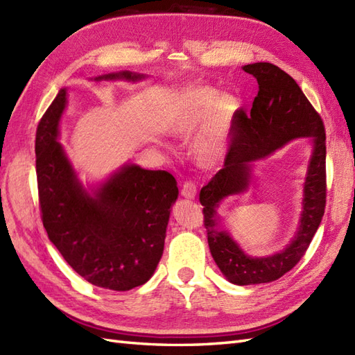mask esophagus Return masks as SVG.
I'll return each mask as SVG.
<instances>
[{"label":"esophagus","instance_id":"34e87169","mask_svg":"<svg viewBox=\"0 0 355 355\" xmlns=\"http://www.w3.org/2000/svg\"><path fill=\"white\" fill-rule=\"evenodd\" d=\"M180 194H182L185 198H189V200H191V198H194L197 194L196 184L191 182V180H189V182H185L182 185V189H180Z\"/></svg>","mask_w":355,"mask_h":355}]
</instances>
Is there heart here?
<instances>
[{"mask_svg": "<svg viewBox=\"0 0 355 355\" xmlns=\"http://www.w3.org/2000/svg\"><path fill=\"white\" fill-rule=\"evenodd\" d=\"M239 110L233 96H221L212 87H196L180 92L171 101L167 117V129L178 138H191L211 123L194 143L196 159L205 167L220 164L229 152L230 122Z\"/></svg>", "mask_w": 355, "mask_h": 355, "instance_id": "heart-1", "label": "heart"}]
</instances>
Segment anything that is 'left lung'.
Masks as SVG:
<instances>
[{
	"mask_svg": "<svg viewBox=\"0 0 355 355\" xmlns=\"http://www.w3.org/2000/svg\"><path fill=\"white\" fill-rule=\"evenodd\" d=\"M243 71L256 78L257 96L250 114L239 112L235 120L224 167L200 191L211 254L224 277L238 286L274 282L300 262L321 224L327 197L325 129L321 116L295 80L280 67L253 63L243 66ZM297 137L311 138L313 155L303 184V211L296 235L277 254L248 257L220 227L216 212L219 203L246 191L252 177V162L269 156Z\"/></svg>",
	"mask_w": 355,
	"mask_h": 355,
	"instance_id": "1",
	"label": "left lung"
}]
</instances>
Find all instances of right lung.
<instances>
[{"mask_svg": "<svg viewBox=\"0 0 355 355\" xmlns=\"http://www.w3.org/2000/svg\"><path fill=\"white\" fill-rule=\"evenodd\" d=\"M148 78L122 71L92 81ZM67 89L58 92L36 132V173L42 221L64 261L89 283L129 291L148 282L164 252L179 189L168 171L125 164L101 184L85 187L58 141Z\"/></svg>", "mask_w": 355, "mask_h": 355, "instance_id": "add662e5", "label": "right lung"}]
</instances>
